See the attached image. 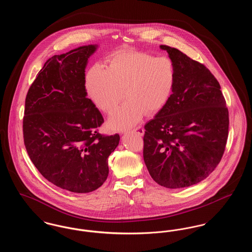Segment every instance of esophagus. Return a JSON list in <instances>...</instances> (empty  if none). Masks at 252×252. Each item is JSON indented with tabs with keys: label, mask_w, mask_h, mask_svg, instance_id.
Listing matches in <instances>:
<instances>
[{
	"label": "esophagus",
	"mask_w": 252,
	"mask_h": 252,
	"mask_svg": "<svg viewBox=\"0 0 252 252\" xmlns=\"http://www.w3.org/2000/svg\"><path fill=\"white\" fill-rule=\"evenodd\" d=\"M132 133H133V134H135V135H137V136L142 137V136H144V128H142V127H138V128H136V129L132 130Z\"/></svg>",
	"instance_id": "1"
}]
</instances>
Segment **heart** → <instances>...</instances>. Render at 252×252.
I'll return each mask as SVG.
<instances>
[{
    "instance_id": "obj_1",
    "label": "heart",
    "mask_w": 252,
    "mask_h": 252,
    "mask_svg": "<svg viewBox=\"0 0 252 252\" xmlns=\"http://www.w3.org/2000/svg\"><path fill=\"white\" fill-rule=\"evenodd\" d=\"M108 63V69L100 63L89 68L85 88L93 103L106 113L117 107L125 91L127 102L109 117L110 128L129 129L145 114L155 116L166 107L177 81L176 65L171 59L124 49L112 53Z\"/></svg>"
}]
</instances>
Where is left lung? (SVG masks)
Returning <instances> with one entry per match:
<instances>
[{
    "instance_id": "left-lung-1",
    "label": "left lung",
    "mask_w": 252,
    "mask_h": 252,
    "mask_svg": "<svg viewBox=\"0 0 252 252\" xmlns=\"http://www.w3.org/2000/svg\"><path fill=\"white\" fill-rule=\"evenodd\" d=\"M174 61V94L154 119L144 126V159L158 184L178 189L206 179L224 154L228 110L220 85L203 64L166 45Z\"/></svg>"
}]
</instances>
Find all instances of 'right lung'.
Segmentation results:
<instances>
[{
	"mask_svg": "<svg viewBox=\"0 0 252 252\" xmlns=\"http://www.w3.org/2000/svg\"><path fill=\"white\" fill-rule=\"evenodd\" d=\"M98 45L80 46L49 59L31 85L24 109V145L46 180L77 193L98 189L118 134L104 136L103 116L87 98L85 69Z\"/></svg>",
	"mask_w": 252,
	"mask_h": 252,
	"instance_id": "right-lung-1",
	"label": "right lung"
}]
</instances>
